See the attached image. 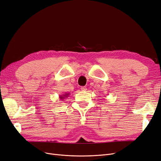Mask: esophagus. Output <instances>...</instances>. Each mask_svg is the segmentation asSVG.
<instances>
[{
    "label": "esophagus",
    "instance_id": "obj_1",
    "mask_svg": "<svg viewBox=\"0 0 161 161\" xmlns=\"http://www.w3.org/2000/svg\"><path fill=\"white\" fill-rule=\"evenodd\" d=\"M80 89H81V91H86V90H87V88H86V86H81Z\"/></svg>",
    "mask_w": 161,
    "mask_h": 161
}]
</instances>
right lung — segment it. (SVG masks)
I'll return each instance as SVG.
<instances>
[{
    "label": "right lung",
    "instance_id": "add662e5",
    "mask_svg": "<svg viewBox=\"0 0 161 161\" xmlns=\"http://www.w3.org/2000/svg\"><path fill=\"white\" fill-rule=\"evenodd\" d=\"M69 95V93H65V94H63V95H60L59 96V98L61 100H64L65 98H67V97H68Z\"/></svg>",
    "mask_w": 161,
    "mask_h": 161
}]
</instances>
